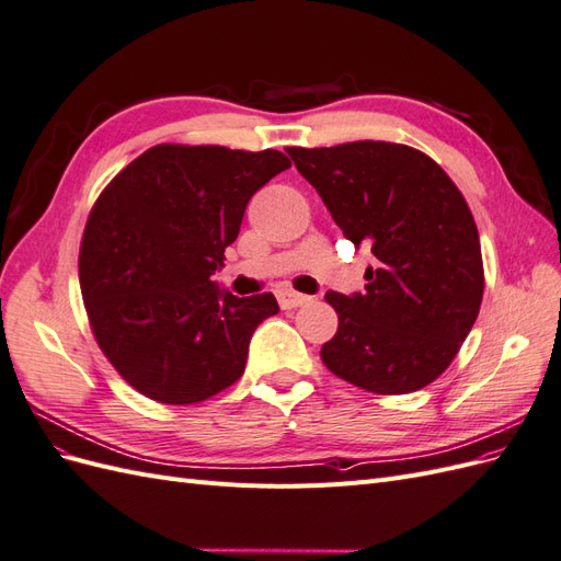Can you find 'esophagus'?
Returning a JSON list of instances; mask_svg holds the SVG:
<instances>
[{"label": "esophagus", "instance_id": "esophagus-1", "mask_svg": "<svg viewBox=\"0 0 561 561\" xmlns=\"http://www.w3.org/2000/svg\"><path fill=\"white\" fill-rule=\"evenodd\" d=\"M276 297H278V304H280V309H297V307H301V304H307L311 297H307V295H301V293H295V290H278L276 293Z\"/></svg>", "mask_w": 561, "mask_h": 561}]
</instances>
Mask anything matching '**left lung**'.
Wrapping results in <instances>:
<instances>
[{"label": "left lung", "instance_id": "left-lung-1", "mask_svg": "<svg viewBox=\"0 0 561 561\" xmlns=\"http://www.w3.org/2000/svg\"><path fill=\"white\" fill-rule=\"evenodd\" d=\"M336 227L369 248L363 293H328L339 316L325 367L379 396L412 393L454 360L480 313V236L463 194L431 157L396 142L290 147Z\"/></svg>", "mask_w": 561, "mask_h": 561}]
</instances>
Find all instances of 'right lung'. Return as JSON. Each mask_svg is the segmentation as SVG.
Returning a JSON list of instances; mask_svg holds the SVG:
<instances>
[{"mask_svg": "<svg viewBox=\"0 0 561 561\" xmlns=\"http://www.w3.org/2000/svg\"><path fill=\"white\" fill-rule=\"evenodd\" d=\"M290 168L276 149L157 145L100 194L79 283L100 348L142 396L208 400L241 379L271 293L233 297L213 280L254 192Z\"/></svg>", "mask_w": 561, "mask_h": 561, "instance_id": "right-lung-1", "label": "right lung"}]
</instances>
